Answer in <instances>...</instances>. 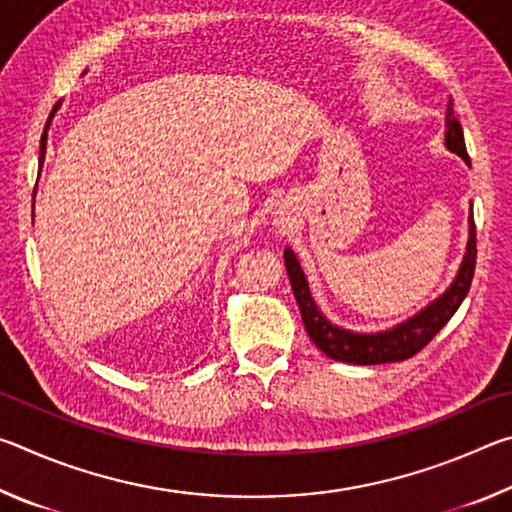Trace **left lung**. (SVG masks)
Here are the masks:
<instances>
[{
  "label": "left lung",
  "mask_w": 512,
  "mask_h": 512,
  "mask_svg": "<svg viewBox=\"0 0 512 512\" xmlns=\"http://www.w3.org/2000/svg\"><path fill=\"white\" fill-rule=\"evenodd\" d=\"M445 146L452 153L461 155L465 162H470L465 151L463 128L454 117V101L449 97L447 115H445ZM467 246L463 262L458 266V273L452 284L440 293V296L422 307L418 314L402 320L381 332H352V329L339 327L329 323L323 311L311 298L307 275L302 271L296 253L291 248H284V266H287V275L293 289V296L300 307L302 323L320 352H325L329 359L343 361V363H357V366H375V363H393L404 361L420 352L440 329L447 325V320L456 314L461 307L467 291H470L472 277H474V264H476V228H474V214L470 207V216H467Z\"/></svg>",
  "instance_id": "1"
}]
</instances>
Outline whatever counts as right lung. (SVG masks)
I'll return each mask as SVG.
<instances>
[{
	"label": "right lung",
	"instance_id": "obj_1",
	"mask_svg": "<svg viewBox=\"0 0 512 512\" xmlns=\"http://www.w3.org/2000/svg\"><path fill=\"white\" fill-rule=\"evenodd\" d=\"M58 106H60V101L56 103L54 110H51L49 121H47V126H45V133H42V140H40V167H42V162H45V151H47V128H49V124H51V117H54V112L58 110Z\"/></svg>",
	"mask_w": 512,
	"mask_h": 512
}]
</instances>
